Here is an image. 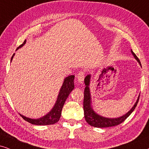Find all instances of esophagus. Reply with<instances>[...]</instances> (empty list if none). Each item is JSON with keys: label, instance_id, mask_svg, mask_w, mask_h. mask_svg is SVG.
Here are the masks:
<instances>
[{"label": "esophagus", "instance_id": "34e87169", "mask_svg": "<svg viewBox=\"0 0 149 149\" xmlns=\"http://www.w3.org/2000/svg\"><path fill=\"white\" fill-rule=\"evenodd\" d=\"M84 77H85V73H84V71H80L78 73V75H77V78H78V81L80 83H82V82L84 81Z\"/></svg>", "mask_w": 149, "mask_h": 149}]
</instances>
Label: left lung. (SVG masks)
Masks as SVG:
<instances>
[{
	"label": "left lung",
	"mask_w": 149,
	"mask_h": 149,
	"mask_svg": "<svg viewBox=\"0 0 149 149\" xmlns=\"http://www.w3.org/2000/svg\"><path fill=\"white\" fill-rule=\"evenodd\" d=\"M133 56H134L135 59L137 60V62L141 65L140 60L137 58V56L134 54V52L133 51H131ZM89 81H90V75L86 76V78H84V83H85L86 87L84 88V102H83V107H84V118L87 123L89 125L92 126L94 127H97V128H104V127H113V126L119 125L120 124H121L127 118L129 117L130 115L131 114L134 109L136 107L137 103H138L139 98L140 96L137 98V100L134 106L133 107V108L127 113V114H125V116L120 117L118 118H106L104 117H102L100 116L95 113L93 111V109L91 107V97H90V91H89V88H88V85H89Z\"/></svg>",
	"instance_id": "1"
}]
</instances>
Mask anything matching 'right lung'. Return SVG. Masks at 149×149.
<instances>
[{
	"instance_id": "right-lung-1",
	"label": "right lung",
	"mask_w": 149,
	"mask_h": 149,
	"mask_svg": "<svg viewBox=\"0 0 149 149\" xmlns=\"http://www.w3.org/2000/svg\"><path fill=\"white\" fill-rule=\"evenodd\" d=\"M24 43H25V40L24 41L22 45H20L18 47V48L22 47ZM13 56H14V55H13ZM13 56L12 57V59H11V61H12ZM73 80H74V76H73V75L72 76H69L65 79L63 86H62L61 90H60V93L59 95H58L56 104L54 105V108L52 109V111L48 114H47L46 116L37 120L30 119V118H26V117L20 114V116L25 121L35 125H50L56 123L61 118L62 109H63L66 100L69 96V93L74 88Z\"/></svg>"
}]
</instances>
